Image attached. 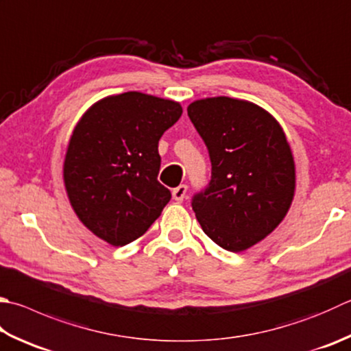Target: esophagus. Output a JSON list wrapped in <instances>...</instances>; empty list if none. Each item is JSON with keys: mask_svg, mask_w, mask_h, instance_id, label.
Masks as SVG:
<instances>
[{"mask_svg": "<svg viewBox=\"0 0 351 351\" xmlns=\"http://www.w3.org/2000/svg\"><path fill=\"white\" fill-rule=\"evenodd\" d=\"M186 193H188V186L186 184H180V186H177L173 189V198L176 202H183L184 197H186Z\"/></svg>", "mask_w": 351, "mask_h": 351, "instance_id": "1", "label": "esophagus"}]
</instances>
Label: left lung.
Wrapping results in <instances>:
<instances>
[{"mask_svg":"<svg viewBox=\"0 0 351 351\" xmlns=\"http://www.w3.org/2000/svg\"><path fill=\"white\" fill-rule=\"evenodd\" d=\"M188 116L206 145L209 184L191 206L203 232L229 252L261 241L286 217L295 162L286 134L258 105L226 96L195 101Z\"/></svg>","mask_w":351,"mask_h":351,"instance_id":"left-lung-1","label":"left lung"}]
</instances>
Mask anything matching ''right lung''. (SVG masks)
I'll list each match as a JSON object with an SVG mask.
<instances>
[{"label": "right lung", "mask_w": 351, "mask_h": 351, "mask_svg": "<svg viewBox=\"0 0 351 351\" xmlns=\"http://www.w3.org/2000/svg\"><path fill=\"white\" fill-rule=\"evenodd\" d=\"M180 116L178 102L128 91L96 102L73 130L65 189L79 220L111 246L142 237L171 200L157 180L158 141Z\"/></svg>", "instance_id": "right-lung-1"}]
</instances>
